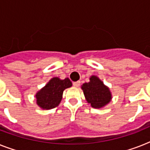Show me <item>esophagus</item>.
I'll list each match as a JSON object with an SVG mask.
<instances>
[{
    "instance_id": "esophagus-1",
    "label": "esophagus",
    "mask_w": 150,
    "mask_h": 150,
    "mask_svg": "<svg viewBox=\"0 0 150 150\" xmlns=\"http://www.w3.org/2000/svg\"><path fill=\"white\" fill-rule=\"evenodd\" d=\"M73 86L75 87H79L80 86V81H77V82H73Z\"/></svg>"
}]
</instances>
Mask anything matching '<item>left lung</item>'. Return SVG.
Segmentation results:
<instances>
[{
	"mask_svg": "<svg viewBox=\"0 0 150 150\" xmlns=\"http://www.w3.org/2000/svg\"><path fill=\"white\" fill-rule=\"evenodd\" d=\"M87 102L94 108L103 107L111 100V94L109 89L105 86L102 81L96 76H92L90 82L82 86Z\"/></svg>",
	"mask_w": 150,
	"mask_h": 150,
	"instance_id": "1",
	"label": "left lung"
}]
</instances>
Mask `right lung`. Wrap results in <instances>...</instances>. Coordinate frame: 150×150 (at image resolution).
Listing matches in <instances>:
<instances>
[{
	"label": "right lung",
	"instance_id": "1",
	"mask_svg": "<svg viewBox=\"0 0 150 150\" xmlns=\"http://www.w3.org/2000/svg\"><path fill=\"white\" fill-rule=\"evenodd\" d=\"M72 86L69 79L61 80L53 78L45 87L36 93L37 104L43 109H52L58 106L62 99L64 90Z\"/></svg>",
	"mask_w": 150,
	"mask_h": 150
}]
</instances>
